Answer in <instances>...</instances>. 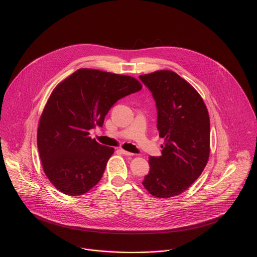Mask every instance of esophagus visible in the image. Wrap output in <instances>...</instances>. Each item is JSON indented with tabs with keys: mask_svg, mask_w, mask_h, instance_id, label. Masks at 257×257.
Instances as JSON below:
<instances>
[{
	"mask_svg": "<svg viewBox=\"0 0 257 257\" xmlns=\"http://www.w3.org/2000/svg\"><path fill=\"white\" fill-rule=\"evenodd\" d=\"M119 152H120L122 155H124V156H128V157H130V156H133V154H132V153H129V152H127V151H124V150H119Z\"/></svg>",
	"mask_w": 257,
	"mask_h": 257,
	"instance_id": "obj_1",
	"label": "esophagus"
}]
</instances>
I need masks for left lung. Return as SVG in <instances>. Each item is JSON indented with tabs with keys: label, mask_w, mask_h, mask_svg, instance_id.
Here are the masks:
<instances>
[{
	"label": "left lung",
	"mask_w": 257,
	"mask_h": 257,
	"mask_svg": "<svg viewBox=\"0 0 257 257\" xmlns=\"http://www.w3.org/2000/svg\"><path fill=\"white\" fill-rule=\"evenodd\" d=\"M156 101L161 157H150L143 186L152 195L168 198L184 192L201 175L209 156L210 124L198 92L173 71L139 76Z\"/></svg>",
	"instance_id": "8db88e82"
}]
</instances>
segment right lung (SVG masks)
<instances>
[{"mask_svg": "<svg viewBox=\"0 0 257 257\" xmlns=\"http://www.w3.org/2000/svg\"><path fill=\"white\" fill-rule=\"evenodd\" d=\"M139 81L125 75L79 69L52 92L40 120L38 149L45 174L67 195H81L101 179L114 149L91 139L119 99L139 91Z\"/></svg>", "mask_w": 257, "mask_h": 257, "instance_id": "add662e5", "label": "right lung"}]
</instances>
